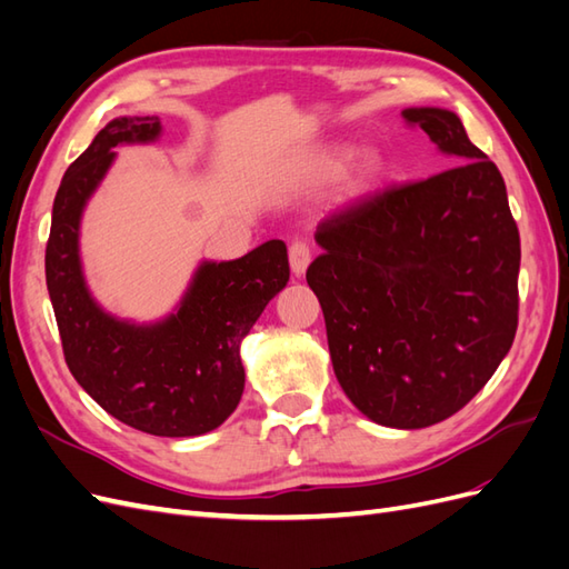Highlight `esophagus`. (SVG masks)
I'll return each mask as SVG.
<instances>
[{
    "label": "esophagus",
    "instance_id": "34e87169",
    "mask_svg": "<svg viewBox=\"0 0 569 569\" xmlns=\"http://www.w3.org/2000/svg\"><path fill=\"white\" fill-rule=\"evenodd\" d=\"M308 263H311V247H308L303 239H297V242H291V247H289L291 272H295L297 278H301V274L308 268Z\"/></svg>",
    "mask_w": 569,
    "mask_h": 569
}]
</instances>
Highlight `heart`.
I'll return each instance as SVG.
<instances>
[{
    "instance_id": "b5f03b06",
    "label": "heart",
    "mask_w": 569,
    "mask_h": 569,
    "mask_svg": "<svg viewBox=\"0 0 569 569\" xmlns=\"http://www.w3.org/2000/svg\"><path fill=\"white\" fill-rule=\"evenodd\" d=\"M343 159H347V151H335V153H327L325 163H327V168L335 170V168H339L343 163ZM380 173H382V159L377 157L375 151L360 153V159H358V163L353 168V176L349 180V187L351 189H363L370 182H375Z\"/></svg>"
}]
</instances>
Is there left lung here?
Returning <instances> with one entry per match:
<instances>
[{
  "label": "left lung",
  "mask_w": 569,
  "mask_h": 569,
  "mask_svg": "<svg viewBox=\"0 0 569 569\" xmlns=\"http://www.w3.org/2000/svg\"><path fill=\"white\" fill-rule=\"evenodd\" d=\"M401 116L456 166L327 216L306 280L343 393L377 425L420 429L458 412L510 351L520 232L501 173L456 113Z\"/></svg>",
  "instance_id": "1"
}]
</instances>
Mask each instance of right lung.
<instances>
[{
	"label": "right lung",
	"instance_id": "1",
	"mask_svg": "<svg viewBox=\"0 0 569 569\" xmlns=\"http://www.w3.org/2000/svg\"><path fill=\"white\" fill-rule=\"evenodd\" d=\"M157 116L116 118L68 166L51 209L44 272L68 370L109 416L153 437H197L226 422L244 391L239 341L289 280L280 239L237 261H203L178 313L134 325L101 311L82 278L80 216L116 159L153 142Z\"/></svg>",
	"mask_w": 569,
	"mask_h": 569
}]
</instances>
